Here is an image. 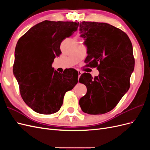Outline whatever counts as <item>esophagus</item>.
<instances>
[{
    "label": "esophagus",
    "mask_w": 150,
    "mask_h": 150,
    "mask_svg": "<svg viewBox=\"0 0 150 150\" xmlns=\"http://www.w3.org/2000/svg\"><path fill=\"white\" fill-rule=\"evenodd\" d=\"M81 74H82V72H81L80 71H78V78H79V77L81 76Z\"/></svg>",
    "instance_id": "34e87169"
}]
</instances>
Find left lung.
I'll list each match as a JSON object with an SVG mask.
<instances>
[{
	"label": "left lung",
	"mask_w": 150,
	"mask_h": 150,
	"mask_svg": "<svg viewBox=\"0 0 150 150\" xmlns=\"http://www.w3.org/2000/svg\"><path fill=\"white\" fill-rule=\"evenodd\" d=\"M79 28L88 47L84 62L99 72L94 78L88 72L81 74L79 81L87 93L79 105L89 115L104 114L116 107L130 87L134 67L132 44L125 32L107 23L83 21Z\"/></svg>",
	"instance_id": "obj_1"
}]
</instances>
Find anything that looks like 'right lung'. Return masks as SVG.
Listing matches in <instances>:
<instances>
[{"label":"right lung","mask_w":150,"mask_h":150,"mask_svg":"<svg viewBox=\"0 0 150 150\" xmlns=\"http://www.w3.org/2000/svg\"><path fill=\"white\" fill-rule=\"evenodd\" d=\"M79 22L44 21L31 28L18 40L13 72L21 96L36 112L51 115L62 105L65 93L78 82L74 69L59 73L52 64L61 54V43L74 34Z\"/></svg>","instance_id":"obj_1"}]
</instances>
